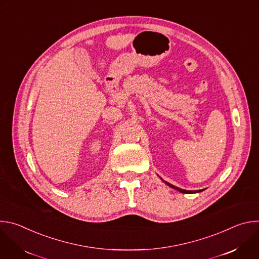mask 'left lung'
<instances>
[{
  "label": "left lung",
  "instance_id": "obj_1",
  "mask_svg": "<svg viewBox=\"0 0 259 259\" xmlns=\"http://www.w3.org/2000/svg\"><path fill=\"white\" fill-rule=\"evenodd\" d=\"M163 180V179H162ZM164 181V180H163ZM167 186H169L170 188H172V189H174V190H176V191H178V192H180V193H182V194H195V193H200V192H203L204 190H199V191H187V190H182V189H179V188H177V187H175V186H173V184H171V183H169V182H167V181H164Z\"/></svg>",
  "mask_w": 259,
  "mask_h": 259
}]
</instances>
